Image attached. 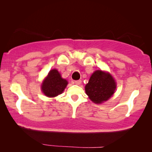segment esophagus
<instances>
[{"mask_svg":"<svg viewBox=\"0 0 152 152\" xmlns=\"http://www.w3.org/2000/svg\"><path fill=\"white\" fill-rule=\"evenodd\" d=\"M75 84H77V85H80L81 84H82V81L81 80L75 81Z\"/></svg>","mask_w":152,"mask_h":152,"instance_id":"obj_1","label":"esophagus"}]
</instances>
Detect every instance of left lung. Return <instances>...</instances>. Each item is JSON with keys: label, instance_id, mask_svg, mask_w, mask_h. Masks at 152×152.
<instances>
[{"label": "left lung", "instance_id": "1", "mask_svg": "<svg viewBox=\"0 0 152 152\" xmlns=\"http://www.w3.org/2000/svg\"><path fill=\"white\" fill-rule=\"evenodd\" d=\"M116 82L109 72L97 70L91 76L85 86L86 95L95 104H102L107 101L114 94Z\"/></svg>", "mask_w": 152, "mask_h": 152}]
</instances>
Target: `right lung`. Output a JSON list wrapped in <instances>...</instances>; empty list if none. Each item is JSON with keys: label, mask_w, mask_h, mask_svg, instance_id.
Returning <instances> with one entry per match:
<instances>
[{"label": "right lung", "mask_w": 152, "mask_h": 152, "mask_svg": "<svg viewBox=\"0 0 152 152\" xmlns=\"http://www.w3.org/2000/svg\"><path fill=\"white\" fill-rule=\"evenodd\" d=\"M68 83L67 80L61 77L57 69H53L48 72L41 84V91L45 96L56 97L63 93Z\"/></svg>", "instance_id": "right-lung-1"}]
</instances>
